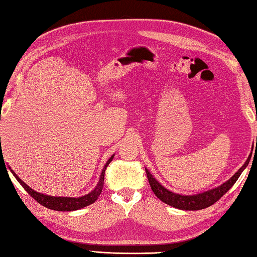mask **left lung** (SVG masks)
<instances>
[{"instance_id": "1", "label": "left lung", "mask_w": 257, "mask_h": 257, "mask_svg": "<svg viewBox=\"0 0 257 257\" xmlns=\"http://www.w3.org/2000/svg\"><path fill=\"white\" fill-rule=\"evenodd\" d=\"M249 160L250 156L246 160L243 167H241L229 180H227L226 182L222 183V185L216 188H212L210 190H207L200 193H195V195H181V193L172 192L166 187H163L147 168H145V172H147L148 180L150 186H151L152 191L154 192V195H156L160 200L163 201L164 204L181 210H200L214 205L217 200H219L220 198L234 186V183L237 181V179L239 178L241 172H243L246 167L248 166Z\"/></svg>"}]
</instances>
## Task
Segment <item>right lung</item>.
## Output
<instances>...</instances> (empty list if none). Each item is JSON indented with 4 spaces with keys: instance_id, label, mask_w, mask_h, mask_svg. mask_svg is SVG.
Returning a JSON list of instances; mask_svg holds the SVG:
<instances>
[{
    "instance_id": "right-lung-1",
    "label": "right lung",
    "mask_w": 257,
    "mask_h": 257,
    "mask_svg": "<svg viewBox=\"0 0 257 257\" xmlns=\"http://www.w3.org/2000/svg\"><path fill=\"white\" fill-rule=\"evenodd\" d=\"M2 156V153H1ZM114 158V154L110 157L107 162H106L105 167L101 170V173L99 176V181L97 185H96L94 190H91L89 193H87L85 196H81L78 198H72V197H55V196H49V195H45V193H40L36 190H33L30 187H29L27 183H24L20 178L17 176V173L13 170H11L12 174L14 178L17 179L19 183L26 189V191L30 195L33 199L37 200L39 204H41L42 206H45L46 208H49V209L52 210H57V211H74V210H78L84 208L86 206H89L90 204H93L96 200H97L98 196L101 193V190H103V186H104V177H105V170L107 168L108 164L110 163Z\"/></svg>"
}]
</instances>
